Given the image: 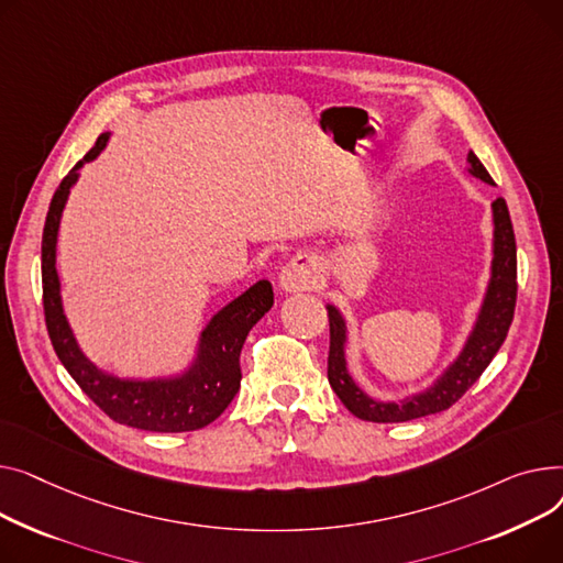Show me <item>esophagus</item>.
<instances>
[{
	"label": "esophagus",
	"instance_id": "obj_1",
	"mask_svg": "<svg viewBox=\"0 0 563 563\" xmlns=\"http://www.w3.org/2000/svg\"><path fill=\"white\" fill-rule=\"evenodd\" d=\"M320 279V261L313 254H297L292 256L279 273V286L286 292L313 288Z\"/></svg>",
	"mask_w": 563,
	"mask_h": 563
}]
</instances>
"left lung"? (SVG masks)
<instances>
[{
    "label": "left lung",
    "mask_w": 563,
    "mask_h": 563,
    "mask_svg": "<svg viewBox=\"0 0 563 563\" xmlns=\"http://www.w3.org/2000/svg\"><path fill=\"white\" fill-rule=\"evenodd\" d=\"M468 173L493 184L482 161L468 152ZM493 211V247L490 277L482 297L479 311L459 354L427 388L407 395L402 400H379L363 390L347 368V320L336 305H327L329 313V358L327 379L339 400L361 420L371 422H407L450 409L486 371L493 356L503 347L516 307V239L509 209L503 197L490 205Z\"/></svg>",
    "instance_id": "1"
}]
</instances>
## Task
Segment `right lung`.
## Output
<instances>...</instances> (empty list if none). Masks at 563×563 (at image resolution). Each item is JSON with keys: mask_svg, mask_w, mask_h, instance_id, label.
<instances>
[{"mask_svg": "<svg viewBox=\"0 0 563 563\" xmlns=\"http://www.w3.org/2000/svg\"><path fill=\"white\" fill-rule=\"evenodd\" d=\"M109 131L75 165L56 188L43 229V305L45 322L56 356L88 398L120 424L145 432H192L213 422L241 388V350L250 329L275 302L273 284L258 279L236 300L224 305L197 336L188 366L165 377H118L92 363L63 309L56 271L58 227L84 163L95 161L109 145Z\"/></svg>", "mask_w": 563, "mask_h": 563, "instance_id": "1", "label": "right lung"}]
</instances>
